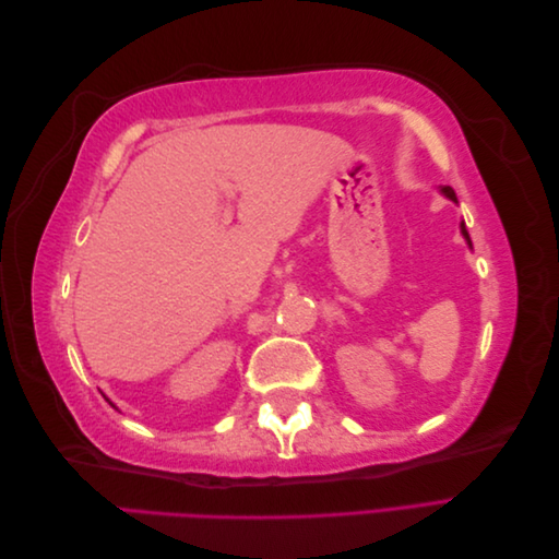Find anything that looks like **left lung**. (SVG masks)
<instances>
[{"mask_svg": "<svg viewBox=\"0 0 559 559\" xmlns=\"http://www.w3.org/2000/svg\"><path fill=\"white\" fill-rule=\"evenodd\" d=\"M441 191H443V195H448L450 200H454V202H456V195H454V191L450 189V186H443V189H441ZM462 235H464V238H466V242L471 245V238H468V230H466V226H464V224H462Z\"/></svg>", "mask_w": 559, "mask_h": 559, "instance_id": "1", "label": "left lung"}]
</instances>
